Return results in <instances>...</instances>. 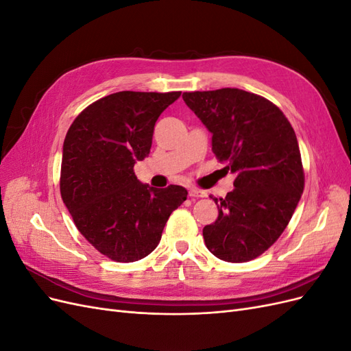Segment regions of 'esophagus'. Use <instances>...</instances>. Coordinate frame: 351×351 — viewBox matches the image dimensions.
Here are the masks:
<instances>
[{"instance_id": "1", "label": "esophagus", "mask_w": 351, "mask_h": 351, "mask_svg": "<svg viewBox=\"0 0 351 351\" xmlns=\"http://www.w3.org/2000/svg\"><path fill=\"white\" fill-rule=\"evenodd\" d=\"M189 196H190V197H205L206 193L204 192V190L190 187V189H189Z\"/></svg>"}]
</instances>
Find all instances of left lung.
I'll list each match as a JSON object with an SVG mask.
<instances>
[{
    "mask_svg": "<svg viewBox=\"0 0 351 351\" xmlns=\"http://www.w3.org/2000/svg\"><path fill=\"white\" fill-rule=\"evenodd\" d=\"M212 134V152L236 174L234 190L214 199L218 218L204 228L208 250L226 262L258 258L278 240L304 187L297 137L282 111L259 95L224 88L184 92Z\"/></svg>",
    "mask_w": 351,
    "mask_h": 351,
    "instance_id": "left-lung-1",
    "label": "left lung"
}]
</instances>
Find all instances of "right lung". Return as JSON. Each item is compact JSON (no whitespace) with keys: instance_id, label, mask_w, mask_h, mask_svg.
<instances>
[{"instance_id":"obj_1","label":"right lung","mask_w":351,"mask_h":351,"mask_svg":"<svg viewBox=\"0 0 351 351\" xmlns=\"http://www.w3.org/2000/svg\"><path fill=\"white\" fill-rule=\"evenodd\" d=\"M182 92L108 95L83 110L62 145L61 197L92 246L115 262L155 250L171 212L187 190L141 183L133 167L149 155L154 127Z\"/></svg>"}]
</instances>
